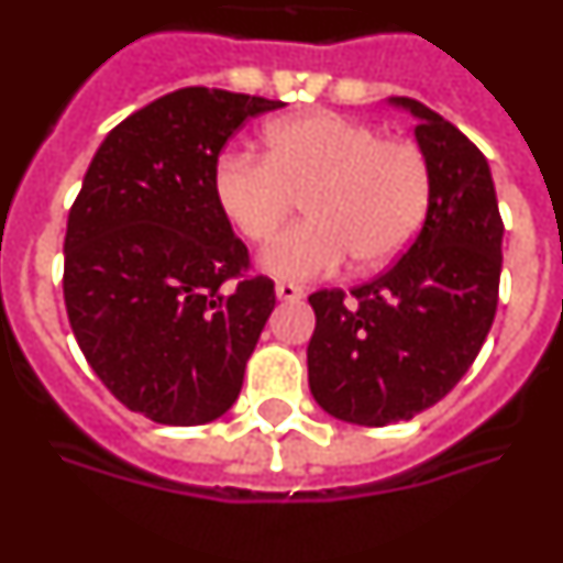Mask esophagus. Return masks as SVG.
Here are the masks:
<instances>
[{
    "label": "esophagus",
    "mask_w": 563,
    "mask_h": 563,
    "mask_svg": "<svg viewBox=\"0 0 563 563\" xmlns=\"http://www.w3.org/2000/svg\"><path fill=\"white\" fill-rule=\"evenodd\" d=\"M276 296L278 301H301V298H305V290L296 285H287V282H278Z\"/></svg>",
    "instance_id": "esophagus-1"
}]
</instances>
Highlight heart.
Returning <instances> with one entry per match:
<instances>
[{"label": "heart", "mask_w": 563, "mask_h": 563, "mask_svg": "<svg viewBox=\"0 0 563 563\" xmlns=\"http://www.w3.org/2000/svg\"><path fill=\"white\" fill-rule=\"evenodd\" d=\"M265 157L225 152L213 163V200L251 242H267L301 197L307 220L262 253L287 282L383 267L411 245L431 202V168L420 146L380 137L372 123L310 112L267 126Z\"/></svg>", "instance_id": "obj_1"}]
</instances>
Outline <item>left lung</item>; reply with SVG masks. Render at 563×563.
Listing matches in <instances>:
<instances>
[{
    "label": "left lung",
    "mask_w": 563,
    "mask_h": 563,
    "mask_svg": "<svg viewBox=\"0 0 563 563\" xmlns=\"http://www.w3.org/2000/svg\"><path fill=\"white\" fill-rule=\"evenodd\" d=\"M415 114L431 168V202L400 262L346 296H310V391L327 415L380 429L411 420L454 389L479 355L499 305L505 225L485 154L415 98H389Z\"/></svg>",
    "instance_id": "1"
}]
</instances>
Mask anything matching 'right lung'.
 <instances>
[{
    "label": "right lung",
    "mask_w": 563,
    "mask_h": 563,
    "mask_svg": "<svg viewBox=\"0 0 563 563\" xmlns=\"http://www.w3.org/2000/svg\"><path fill=\"white\" fill-rule=\"evenodd\" d=\"M285 107L186 87L103 137L69 208L64 305L87 363L126 409L202 426L236 402L276 292L213 200V163L247 118Z\"/></svg>",
    "instance_id": "add662e5"
}]
</instances>
